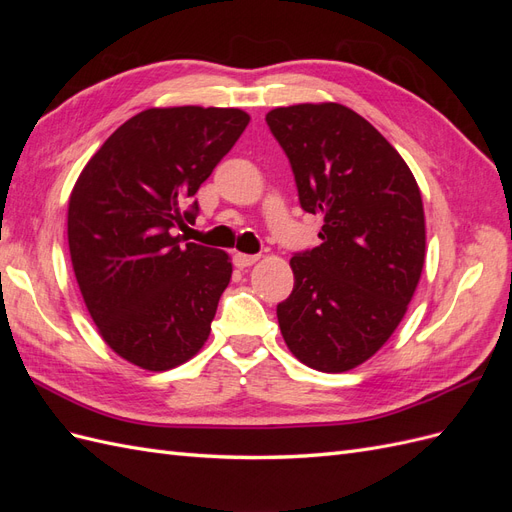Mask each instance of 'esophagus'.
Instances as JSON below:
<instances>
[{
    "label": "esophagus",
    "mask_w": 512,
    "mask_h": 512,
    "mask_svg": "<svg viewBox=\"0 0 512 512\" xmlns=\"http://www.w3.org/2000/svg\"><path fill=\"white\" fill-rule=\"evenodd\" d=\"M256 260H258V254H235V256H232V262H235L237 269L252 267Z\"/></svg>",
    "instance_id": "esophagus-1"
}]
</instances>
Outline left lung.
I'll return each instance as SVG.
<instances>
[{
	"label": "left lung",
	"instance_id": "1",
	"mask_svg": "<svg viewBox=\"0 0 512 512\" xmlns=\"http://www.w3.org/2000/svg\"><path fill=\"white\" fill-rule=\"evenodd\" d=\"M301 209L322 213L320 245L290 258L294 288L277 305L290 352L339 374L367 361L404 318L425 262V213L408 164L348 106L273 108Z\"/></svg>",
	"mask_w": 512,
	"mask_h": 512
}]
</instances>
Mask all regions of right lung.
<instances>
[{
  "mask_svg": "<svg viewBox=\"0 0 512 512\" xmlns=\"http://www.w3.org/2000/svg\"><path fill=\"white\" fill-rule=\"evenodd\" d=\"M247 123L239 108H147L106 138L74 185L76 282L104 342L138 367L173 369L207 342L232 265L175 232L196 220L194 194Z\"/></svg>",
  "mask_w": 512,
  "mask_h": 512,
  "instance_id": "add662e5",
  "label": "right lung"
}]
</instances>
